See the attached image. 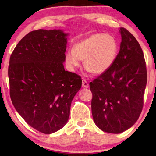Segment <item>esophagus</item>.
I'll return each instance as SVG.
<instances>
[{
    "label": "esophagus",
    "mask_w": 156,
    "mask_h": 156,
    "mask_svg": "<svg viewBox=\"0 0 156 156\" xmlns=\"http://www.w3.org/2000/svg\"><path fill=\"white\" fill-rule=\"evenodd\" d=\"M82 87L83 88H88L89 87V84L87 82V81L86 80H83L82 82Z\"/></svg>",
    "instance_id": "34e87169"
}]
</instances>
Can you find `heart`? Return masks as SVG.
Returning a JSON list of instances; mask_svg holds the SVG:
<instances>
[{
  "mask_svg": "<svg viewBox=\"0 0 156 156\" xmlns=\"http://www.w3.org/2000/svg\"><path fill=\"white\" fill-rule=\"evenodd\" d=\"M117 54V44L112 36L95 34L79 41L66 54V64L74 70L84 59L86 69L94 74H102L113 65Z\"/></svg>",
  "mask_w": 156,
  "mask_h": 156,
  "instance_id": "heart-1",
  "label": "heart"
}]
</instances>
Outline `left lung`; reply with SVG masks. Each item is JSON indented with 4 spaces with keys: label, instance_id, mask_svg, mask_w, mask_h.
I'll use <instances>...</instances> for the list:
<instances>
[{
    "label": "left lung",
    "instance_id": "8db88e82",
    "mask_svg": "<svg viewBox=\"0 0 156 156\" xmlns=\"http://www.w3.org/2000/svg\"><path fill=\"white\" fill-rule=\"evenodd\" d=\"M120 50L112 67L90 82L92 114L102 131L120 133L131 127L144 106L147 84L146 64L141 46L121 27Z\"/></svg>",
    "mask_w": 156,
    "mask_h": 156
}]
</instances>
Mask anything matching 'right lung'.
Masks as SVG:
<instances>
[{"label": "right lung", "mask_w": 156, "mask_h": 156, "mask_svg": "<svg viewBox=\"0 0 156 156\" xmlns=\"http://www.w3.org/2000/svg\"><path fill=\"white\" fill-rule=\"evenodd\" d=\"M68 34L60 29L29 32L10 57V97L16 111L36 130L51 134L67 123L82 79L66 71Z\"/></svg>", "instance_id": "add662e5"}]
</instances>
